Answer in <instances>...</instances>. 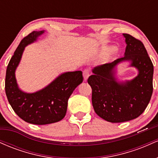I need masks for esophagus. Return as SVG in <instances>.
<instances>
[{
    "label": "esophagus",
    "instance_id": "esophagus-1",
    "mask_svg": "<svg viewBox=\"0 0 158 158\" xmlns=\"http://www.w3.org/2000/svg\"><path fill=\"white\" fill-rule=\"evenodd\" d=\"M89 76H90V71L88 70H87V69H85L84 71H83V77H84V80L85 81L88 80Z\"/></svg>",
    "mask_w": 158,
    "mask_h": 158
}]
</instances>
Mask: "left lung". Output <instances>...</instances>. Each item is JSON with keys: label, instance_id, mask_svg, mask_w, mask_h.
Masks as SVG:
<instances>
[{"label": "left lung", "instance_id": "obj_1", "mask_svg": "<svg viewBox=\"0 0 158 158\" xmlns=\"http://www.w3.org/2000/svg\"><path fill=\"white\" fill-rule=\"evenodd\" d=\"M126 48L124 57L95 67L88 79L92 88V104L96 114L110 123L131 120L143 114L153 91L154 67L144 45L129 34L123 33ZM123 61L139 70L131 81L120 82L115 68Z\"/></svg>", "mask_w": 158, "mask_h": 158}]
</instances>
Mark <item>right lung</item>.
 Returning a JSON list of instances; mask_svg holds the SVG:
<instances>
[{
  "label": "right lung",
  "instance_id": "right-lung-1",
  "mask_svg": "<svg viewBox=\"0 0 158 158\" xmlns=\"http://www.w3.org/2000/svg\"><path fill=\"white\" fill-rule=\"evenodd\" d=\"M43 33L44 30L33 31L23 38L9 62L5 80L6 97L12 109L25 122L35 125L50 124L64 118L69 97L83 81L80 70L66 72L35 93H26L20 89L15 70L23 50L25 47L35 41Z\"/></svg>",
  "mask_w": 158,
  "mask_h": 158
}]
</instances>
